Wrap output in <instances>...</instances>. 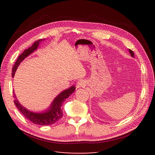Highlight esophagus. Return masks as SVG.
Returning <instances> with one entry per match:
<instances>
[{
	"label": "esophagus",
	"mask_w": 155,
	"mask_h": 155,
	"mask_svg": "<svg viewBox=\"0 0 155 155\" xmlns=\"http://www.w3.org/2000/svg\"><path fill=\"white\" fill-rule=\"evenodd\" d=\"M86 81L84 80H79L78 81L77 85H76V87L77 88H81V87H83L86 85Z\"/></svg>",
	"instance_id": "34e87169"
}]
</instances>
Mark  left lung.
I'll list each match as a JSON object with an SVG mask.
<instances>
[{"instance_id":"obj_1","label":"left lung","mask_w":155,"mask_h":155,"mask_svg":"<svg viewBox=\"0 0 155 155\" xmlns=\"http://www.w3.org/2000/svg\"><path fill=\"white\" fill-rule=\"evenodd\" d=\"M129 53H130V55L132 56L133 58H134V52H133V51L132 50H130V49L129 50Z\"/></svg>"}]
</instances>
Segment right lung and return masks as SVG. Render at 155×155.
I'll return each mask as SVG.
<instances>
[{"label": "right lung", "mask_w": 155, "mask_h": 155, "mask_svg": "<svg viewBox=\"0 0 155 155\" xmlns=\"http://www.w3.org/2000/svg\"><path fill=\"white\" fill-rule=\"evenodd\" d=\"M45 40L43 39H39L35 41V43L33 44V45L28 49L25 50L23 52L18 56L15 64L13 65V70H12V77L13 78L15 76V74L16 70L19 66L21 63L28 56L30 55L31 54L35 51L39 44L42 41ZM76 90V87L72 85L70 88L64 90L60 94L56 96L53 101L51 102L50 107L46 109L45 110L41 112H35L31 110H28L24 106H22L19 101L17 99V97L15 94H13L14 97V104H15L17 109H18L21 113L23 114L25 118L28 120L31 121L36 125H52L57 122L63 116V110H62V105L64 101L68 98Z\"/></svg>", "instance_id": "obj_1"}]
</instances>
